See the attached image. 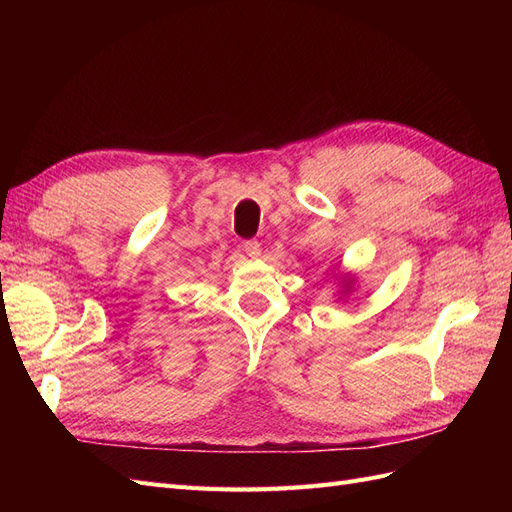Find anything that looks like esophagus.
Here are the masks:
<instances>
[{"label":"esophagus","instance_id":"1","mask_svg":"<svg viewBox=\"0 0 512 512\" xmlns=\"http://www.w3.org/2000/svg\"><path fill=\"white\" fill-rule=\"evenodd\" d=\"M241 250L250 256V258H258L260 256V243L256 239H250V241H243Z\"/></svg>","mask_w":512,"mask_h":512}]
</instances>
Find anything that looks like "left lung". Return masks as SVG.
Instances as JSON below:
<instances>
[{
  "label": "left lung",
  "mask_w": 512,
  "mask_h": 512,
  "mask_svg": "<svg viewBox=\"0 0 512 512\" xmlns=\"http://www.w3.org/2000/svg\"><path fill=\"white\" fill-rule=\"evenodd\" d=\"M346 286H350V282H348V284H346Z\"/></svg>",
  "instance_id": "1"
}]
</instances>
